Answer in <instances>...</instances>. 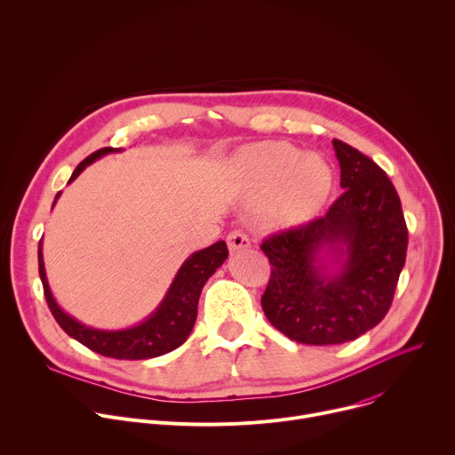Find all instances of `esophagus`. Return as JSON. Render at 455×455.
Wrapping results in <instances>:
<instances>
[{"instance_id": "1", "label": "esophagus", "mask_w": 455, "mask_h": 455, "mask_svg": "<svg viewBox=\"0 0 455 455\" xmlns=\"http://www.w3.org/2000/svg\"><path fill=\"white\" fill-rule=\"evenodd\" d=\"M227 244L230 248V251H239V250H246L250 248V239L244 232L241 230H232L228 235H227Z\"/></svg>"}]
</instances>
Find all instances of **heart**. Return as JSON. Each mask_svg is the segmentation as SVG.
I'll list each match as a JSON object with an SVG mask.
<instances>
[{
	"mask_svg": "<svg viewBox=\"0 0 455 455\" xmlns=\"http://www.w3.org/2000/svg\"><path fill=\"white\" fill-rule=\"evenodd\" d=\"M237 172L250 196H274V218L290 223L313 218L328 202L335 183L326 158L316 153L302 155L286 142L248 148L237 160Z\"/></svg>",
	"mask_w": 455,
	"mask_h": 455,
	"instance_id": "1",
	"label": "heart"
}]
</instances>
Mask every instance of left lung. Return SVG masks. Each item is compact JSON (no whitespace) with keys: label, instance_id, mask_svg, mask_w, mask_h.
Wrapping results in <instances>:
<instances>
[{"label":"left lung","instance_id":"1","mask_svg":"<svg viewBox=\"0 0 455 455\" xmlns=\"http://www.w3.org/2000/svg\"><path fill=\"white\" fill-rule=\"evenodd\" d=\"M342 196L328 214L263 241L272 275L261 297L272 326L309 346L344 344L391 307L409 232L393 181L358 149L333 140Z\"/></svg>","mask_w":455,"mask_h":455}]
</instances>
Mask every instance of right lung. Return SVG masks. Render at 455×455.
<instances>
[{"mask_svg": "<svg viewBox=\"0 0 455 455\" xmlns=\"http://www.w3.org/2000/svg\"><path fill=\"white\" fill-rule=\"evenodd\" d=\"M118 151L122 149L102 148L95 151L76 167L68 183H72L86 169V165L93 164L95 160L109 153H118ZM59 196L60 192H57L53 205L59 200ZM41 246L43 243L39 241V250H37L39 277L43 283L48 307L59 326L72 339L86 346L88 349L109 358H118V360H148V358L162 356L180 347L188 339L194 328V322H196L198 300L205 283L228 257V248L225 241H218L200 251H194L180 267L164 300L146 320H142L133 328L108 331V330H97V328L86 326V323L76 320L72 315H68L55 302L52 290L48 286Z\"/></svg>", "mask_w": 455, "mask_h": 455, "instance_id": "right-lung-1", "label": "right lung"}]
</instances>
